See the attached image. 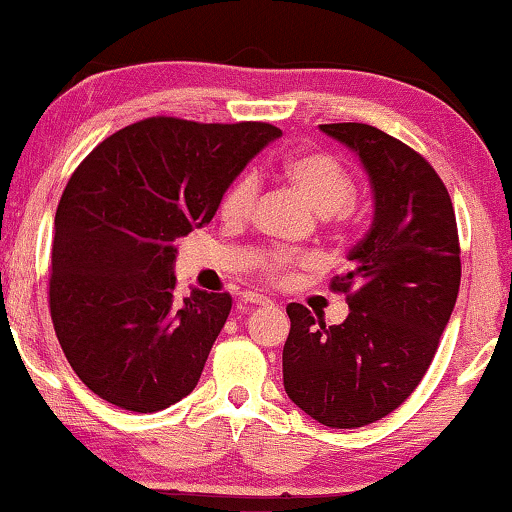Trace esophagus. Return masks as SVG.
Wrapping results in <instances>:
<instances>
[{
    "label": "esophagus",
    "mask_w": 512,
    "mask_h": 512,
    "mask_svg": "<svg viewBox=\"0 0 512 512\" xmlns=\"http://www.w3.org/2000/svg\"><path fill=\"white\" fill-rule=\"evenodd\" d=\"M242 302H247V305H261V307L272 305L270 298H265V295H258V293H251V291L242 295Z\"/></svg>",
    "instance_id": "34e87169"
}]
</instances>
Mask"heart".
<instances>
[{
    "instance_id": "b5f03b06",
    "label": "heart",
    "mask_w": 512,
    "mask_h": 512,
    "mask_svg": "<svg viewBox=\"0 0 512 512\" xmlns=\"http://www.w3.org/2000/svg\"><path fill=\"white\" fill-rule=\"evenodd\" d=\"M284 177L305 198V203L321 217L348 219L351 205L358 196V182L335 154L300 152L286 159ZM258 201V177L242 173L228 184L219 203V214L226 224L240 226L251 217ZM261 274L268 281H284L295 268H311L314 258L307 254L272 251L261 258Z\"/></svg>"
}]
</instances>
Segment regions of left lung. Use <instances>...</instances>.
<instances>
[{"instance_id": "obj_1", "label": "left lung", "mask_w": 512, "mask_h": 512, "mask_svg": "<svg viewBox=\"0 0 512 512\" xmlns=\"http://www.w3.org/2000/svg\"><path fill=\"white\" fill-rule=\"evenodd\" d=\"M351 147L374 191V221L332 277L351 314L325 325L291 302L284 388L325 427L372 425L399 409L432 365L453 314L462 261L453 201L429 161L402 140L358 122L321 124Z\"/></svg>"}]
</instances>
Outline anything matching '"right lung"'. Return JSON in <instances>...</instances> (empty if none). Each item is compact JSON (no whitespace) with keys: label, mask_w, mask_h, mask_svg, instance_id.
<instances>
[{"label":"right lung","mask_w":512,"mask_h":512,"mask_svg":"<svg viewBox=\"0 0 512 512\" xmlns=\"http://www.w3.org/2000/svg\"><path fill=\"white\" fill-rule=\"evenodd\" d=\"M281 129L147 117L87 154L55 214L48 305L78 379L154 413L196 388L233 298L175 295V240L210 224L247 161Z\"/></svg>","instance_id":"obj_1"}]
</instances>
